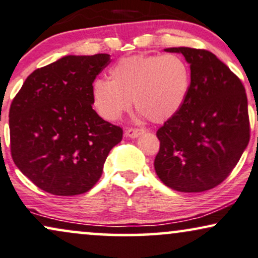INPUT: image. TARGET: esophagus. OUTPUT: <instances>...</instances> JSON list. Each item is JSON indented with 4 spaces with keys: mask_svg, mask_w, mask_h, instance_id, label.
Here are the masks:
<instances>
[{
    "mask_svg": "<svg viewBox=\"0 0 258 258\" xmlns=\"http://www.w3.org/2000/svg\"><path fill=\"white\" fill-rule=\"evenodd\" d=\"M144 132H145L144 130L142 128H128L125 131V136L128 138L135 139V138H138L139 136H142Z\"/></svg>",
    "mask_w": 258,
    "mask_h": 258,
    "instance_id": "obj_1",
    "label": "esophagus"
}]
</instances>
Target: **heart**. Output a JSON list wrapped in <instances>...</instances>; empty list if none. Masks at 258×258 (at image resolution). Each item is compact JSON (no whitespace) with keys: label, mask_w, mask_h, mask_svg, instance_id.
<instances>
[{"label":"heart","mask_w":258,"mask_h":258,"mask_svg":"<svg viewBox=\"0 0 258 258\" xmlns=\"http://www.w3.org/2000/svg\"><path fill=\"white\" fill-rule=\"evenodd\" d=\"M190 88V71L181 57L121 58L109 70V80L96 79L91 86L95 110L105 121L119 120L132 99L142 117L163 122L178 113Z\"/></svg>","instance_id":"1"}]
</instances>
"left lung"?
Here are the masks:
<instances>
[{
    "label": "left lung",
    "mask_w": 258,
    "mask_h": 258,
    "mask_svg": "<svg viewBox=\"0 0 258 258\" xmlns=\"http://www.w3.org/2000/svg\"><path fill=\"white\" fill-rule=\"evenodd\" d=\"M190 64L187 96L175 115L157 131L155 170L180 192H203L225 180L249 144L247 98L240 80L213 52L167 48Z\"/></svg>",
    "instance_id": "8db88e82"
}]
</instances>
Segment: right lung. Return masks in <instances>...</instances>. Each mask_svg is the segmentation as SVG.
Returning <instances> with one entry per match:
<instances>
[{"label":"right lung","instance_id":"obj_1","mask_svg":"<svg viewBox=\"0 0 258 258\" xmlns=\"http://www.w3.org/2000/svg\"><path fill=\"white\" fill-rule=\"evenodd\" d=\"M110 55H67L25 80L9 110L14 163L40 190L76 196L101 178L122 130L92 109L91 86Z\"/></svg>","mask_w":258,"mask_h":258}]
</instances>
